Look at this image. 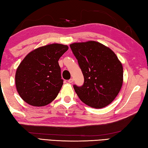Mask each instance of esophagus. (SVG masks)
Listing matches in <instances>:
<instances>
[{"label":"esophagus","instance_id":"obj_1","mask_svg":"<svg viewBox=\"0 0 148 148\" xmlns=\"http://www.w3.org/2000/svg\"><path fill=\"white\" fill-rule=\"evenodd\" d=\"M73 81H74L73 79H70L69 80H68V83H72L73 82Z\"/></svg>","mask_w":148,"mask_h":148}]
</instances>
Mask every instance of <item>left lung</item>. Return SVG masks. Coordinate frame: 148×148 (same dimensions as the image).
I'll return each mask as SVG.
<instances>
[{"mask_svg":"<svg viewBox=\"0 0 148 148\" xmlns=\"http://www.w3.org/2000/svg\"><path fill=\"white\" fill-rule=\"evenodd\" d=\"M70 48L84 76L81 86L73 85L83 102L102 108L112 102L123 82V65L113 51L96 41L75 42Z\"/></svg>","mask_w":148,"mask_h":148,"instance_id":"left-lung-1","label":"left lung"}]
</instances>
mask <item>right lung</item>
<instances>
[{"label": "right lung", "mask_w": 148, "mask_h": 148, "mask_svg": "<svg viewBox=\"0 0 148 148\" xmlns=\"http://www.w3.org/2000/svg\"><path fill=\"white\" fill-rule=\"evenodd\" d=\"M67 45H48L29 53L16 70V86L19 95L33 106H47L56 98L63 85L60 57Z\"/></svg>", "instance_id": "obj_1"}]
</instances>
